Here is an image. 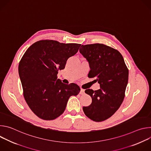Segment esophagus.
<instances>
[{
    "mask_svg": "<svg viewBox=\"0 0 151 151\" xmlns=\"http://www.w3.org/2000/svg\"><path fill=\"white\" fill-rule=\"evenodd\" d=\"M80 94H83L85 93V90L82 88H81V91H80Z\"/></svg>",
    "mask_w": 151,
    "mask_h": 151,
    "instance_id": "obj_1",
    "label": "esophagus"
}]
</instances>
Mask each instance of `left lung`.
<instances>
[{
    "label": "left lung",
    "mask_w": 151,
    "mask_h": 151,
    "mask_svg": "<svg viewBox=\"0 0 151 151\" xmlns=\"http://www.w3.org/2000/svg\"><path fill=\"white\" fill-rule=\"evenodd\" d=\"M80 53L89 63L88 77L96 78L100 89H87L92 98L88 106H83L85 115L96 122L112 116L122 104L128 83V70L121 53L101 44L82 45Z\"/></svg>",
    "instance_id": "obj_1"
}]
</instances>
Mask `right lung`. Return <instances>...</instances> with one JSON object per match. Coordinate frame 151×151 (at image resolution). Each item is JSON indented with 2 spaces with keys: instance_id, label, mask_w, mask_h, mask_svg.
Here are the masks:
<instances>
[{
  "instance_id": "add662e5",
  "label": "right lung",
  "mask_w": 151,
  "mask_h": 151,
  "mask_svg": "<svg viewBox=\"0 0 151 151\" xmlns=\"http://www.w3.org/2000/svg\"><path fill=\"white\" fill-rule=\"evenodd\" d=\"M81 46L56 40L36 42L26 51L18 66V73L26 103L39 118L52 120L66 109L69 99L81 89L75 83H63L57 79L67 60Z\"/></svg>"
}]
</instances>
